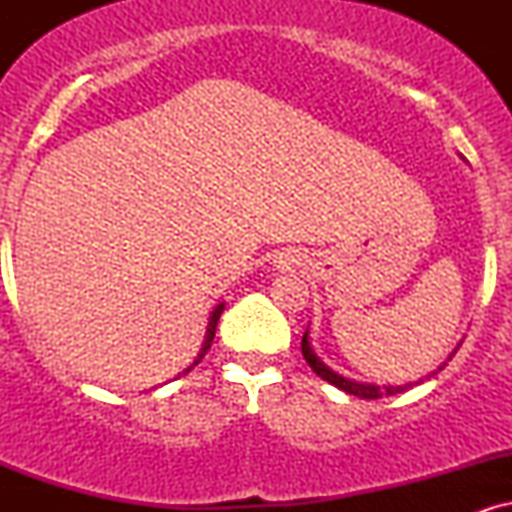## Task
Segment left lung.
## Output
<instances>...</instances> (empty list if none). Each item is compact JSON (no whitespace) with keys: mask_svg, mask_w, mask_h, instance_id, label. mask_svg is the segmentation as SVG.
Listing matches in <instances>:
<instances>
[{"mask_svg":"<svg viewBox=\"0 0 512 512\" xmlns=\"http://www.w3.org/2000/svg\"><path fill=\"white\" fill-rule=\"evenodd\" d=\"M301 351H303V358H305V361H308V366L313 368L315 373L320 375L322 380H327V383H332L334 387H339V390L349 392V395H356V397H361V399H380V397H390V395H397V392L409 390V387H411V385H399V387H395V385H390V387H380V385H363V383H354V380H346V378H342V375H337V373H334V370L327 368L325 363H322L320 358H317V356L313 354V349H310V342H308V332L303 334ZM443 366H445V363H443ZM443 366H440L438 370H443ZM438 370H436V373H438Z\"/></svg>","mask_w":512,"mask_h":512,"instance_id":"obj_1","label":"left lung"}]
</instances>
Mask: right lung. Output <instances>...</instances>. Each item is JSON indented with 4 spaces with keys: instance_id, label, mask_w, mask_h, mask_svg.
Masks as SVG:
<instances>
[{
    "instance_id": "add662e5",
    "label": "right lung",
    "mask_w": 512,
    "mask_h": 512,
    "mask_svg": "<svg viewBox=\"0 0 512 512\" xmlns=\"http://www.w3.org/2000/svg\"><path fill=\"white\" fill-rule=\"evenodd\" d=\"M221 313H223V303L221 305H216L214 308V313H211V317H209V327H207V337H204V344H202V349H199V354H197V358H195V363H192L190 368H185L182 370L180 375H185V373H190L192 368L197 366L199 361H202L204 358V354H207V351L211 349V342H214V334H216V322H219V317H221Z\"/></svg>"
}]
</instances>
